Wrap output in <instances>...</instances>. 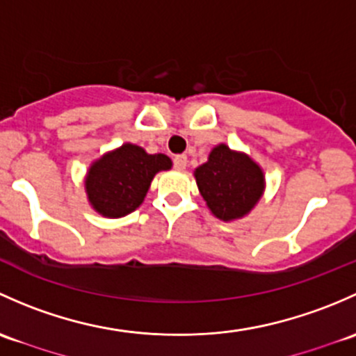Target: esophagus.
Listing matches in <instances>:
<instances>
[{
    "label": "esophagus",
    "instance_id": "esophagus-1",
    "mask_svg": "<svg viewBox=\"0 0 356 356\" xmlns=\"http://www.w3.org/2000/svg\"><path fill=\"white\" fill-rule=\"evenodd\" d=\"M173 164L178 171H183L186 168V156L183 154H178V156L173 157Z\"/></svg>",
    "mask_w": 356,
    "mask_h": 356
}]
</instances>
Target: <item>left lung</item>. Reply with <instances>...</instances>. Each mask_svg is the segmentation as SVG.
Here are the masks:
<instances>
[{
  "label": "left lung",
  "instance_id": "obj_1",
  "mask_svg": "<svg viewBox=\"0 0 356 356\" xmlns=\"http://www.w3.org/2000/svg\"><path fill=\"white\" fill-rule=\"evenodd\" d=\"M200 195L216 218L222 221L243 218L264 192V173L248 156L229 151L225 144L209 154L195 170Z\"/></svg>",
  "mask_w": 356,
  "mask_h": 356
}]
</instances>
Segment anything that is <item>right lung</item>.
<instances>
[{
    "mask_svg": "<svg viewBox=\"0 0 356 356\" xmlns=\"http://www.w3.org/2000/svg\"><path fill=\"white\" fill-rule=\"evenodd\" d=\"M170 168L171 159L164 154L124 144L90 166L86 179L89 202L106 218H123L142 204L154 175Z\"/></svg>",
    "mask_w": 356,
    "mask_h": 356,
    "instance_id": "right-lung-1",
    "label": "right lung"
}]
</instances>
